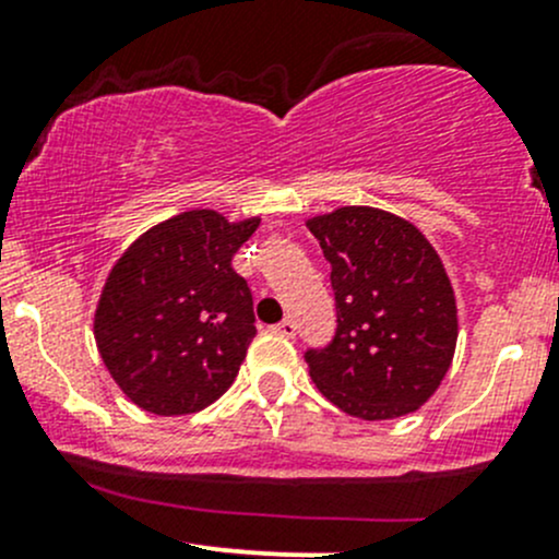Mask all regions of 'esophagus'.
<instances>
[{"mask_svg": "<svg viewBox=\"0 0 559 559\" xmlns=\"http://www.w3.org/2000/svg\"><path fill=\"white\" fill-rule=\"evenodd\" d=\"M275 332H278V335H284V337H295L297 324L292 319H284L281 324H275Z\"/></svg>", "mask_w": 559, "mask_h": 559, "instance_id": "1", "label": "esophagus"}]
</instances>
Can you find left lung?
I'll use <instances>...</instances> for the list:
<instances>
[{
	"mask_svg": "<svg viewBox=\"0 0 559 559\" xmlns=\"http://www.w3.org/2000/svg\"><path fill=\"white\" fill-rule=\"evenodd\" d=\"M330 262L337 330L308 348L313 384L365 421L397 419L436 394L456 346L452 281L411 222L368 205L308 218Z\"/></svg>",
	"mask_w": 559,
	"mask_h": 559,
	"instance_id": "1",
	"label": "left lung"
}]
</instances>
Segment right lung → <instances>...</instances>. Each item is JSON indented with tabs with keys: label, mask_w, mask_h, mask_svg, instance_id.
Returning a JSON list of instances; mask_svg holds the SVG:
<instances>
[{
	"label": "right lung",
	"mask_w": 559,
	"mask_h": 559,
	"mask_svg": "<svg viewBox=\"0 0 559 559\" xmlns=\"http://www.w3.org/2000/svg\"><path fill=\"white\" fill-rule=\"evenodd\" d=\"M259 218L186 211L140 235L112 264L94 337L121 392L156 416L194 414L238 376L257 335L253 297L233 270Z\"/></svg>",
	"instance_id": "1"
}]
</instances>
